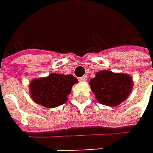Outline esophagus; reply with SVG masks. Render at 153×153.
<instances>
[{
  "label": "esophagus",
  "mask_w": 153,
  "mask_h": 153,
  "mask_svg": "<svg viewBox=\"0 0 153 153\" xmlns=\"http://www.w3.org/2000/svg\"><path fill=\"white\" fill-rule=\"evenodd\" d=\"M86 80H87V76H84L79 78V81H81V82H85Z\"/></svg>",
  "instance_id": "esophagus-1"
}]
</instances>
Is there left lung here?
Here are the masks:
<instances>
[{
	"label": "left lung",
	"instance_id": "left-lung-1",
	"mask_svg": "<svg viewBox=\"0 0 153 153\" xmlns=\"http://www.w3.org/2000/svg\"><path fill=\"white\" fill-rule=\"evenodd\" d=\"M89 85L97 100L108 106H116L126 100L133 86L129 75L109 70L97 72Z\"/></svg>",
	"mask_w": 153,
	"mask_h": 153
}]
</instances>
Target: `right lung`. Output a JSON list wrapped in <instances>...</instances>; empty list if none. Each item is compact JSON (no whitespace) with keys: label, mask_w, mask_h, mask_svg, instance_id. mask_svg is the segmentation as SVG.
Listing matches in <instances>:
<instances>
[{"label":"right lung","mask_w":153,"mask_h":153,"mask_svg":"<svg viewBox=\"0 0 153 153\" xmlns=\"http://www.w3.org/2000/svg\"><path fill=\"white\" fill-rule=\"evenodd\" d=\"M77 82L72 75L56 73L46 77L35 78L30 83V97L36 104L47 108H54L66 103L72 86Z\"/></svg>","instance_id":"add662e5"}]
</instances>
